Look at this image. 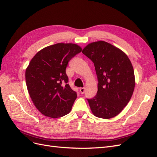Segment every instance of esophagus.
<instances>
[{
    "label": "esophagus",
    "instance_id": "1",
    "mask_svg": "<svg viewBox=\"0 0 157 157\" xmlns=\"http://www.w3.org/2000/svg\"><path fill=\"white\" fill-rule=\"evenodd\" d=\"M80 93H81L82 94H84V92H85V88H80Z\"/></svg>",
    "mask_w": 157,
    "mask_h": 157
}]
</instances>
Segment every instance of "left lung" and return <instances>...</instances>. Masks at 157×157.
<instances>
[{"label": "left lung", "mask_w": 157, "mask_h": 157, "mask_svg": "<svg viewBox=\"0 0 157 157\" xmlns=\"http://www.w3.org/2000/svg\"><path fill=\"white\" fill-rule=\"evenodd\" d=\"M82 52L93 61L98 80L96 96L88 99L92 113L105 119L118 115L134 90L130 60L124 52L103 40L88 44Z\"/></svg>", "instance_id": "left-lung-1"}]
</instances>
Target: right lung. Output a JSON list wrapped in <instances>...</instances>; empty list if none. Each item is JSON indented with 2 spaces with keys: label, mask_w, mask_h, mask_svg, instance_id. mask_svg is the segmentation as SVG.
<instances>
[{
  "label": "right lung",
  "mask_w": 157,
  "mask_h": 157,
  "mask_svg": "<svg viewBox=\"0 0 157 157\" xmlns=\"http://www.w3.org/2000/svg\"><path fill=\"white\" fill-rule=\"evenodd\" d=\"M82 51L72 43H58L38 52L25 71L29 96L42 115L53 118L71 111L77 92L71 88L65 69L69 61Z\"/></svg>",
  "instance_id": "add662e5"
}]
</instances>
